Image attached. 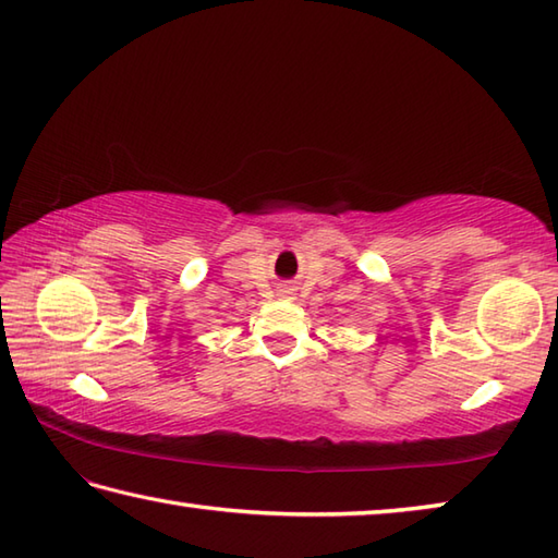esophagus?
I'll list each match as a JSON object with an SVG mask.
<instances>
[{
  "mask_svg": "<svg viewBox=\"0 0 558 558\" xmlns=\"http://www.w3.org/2000/svg\"><path fill=\"white\" fill-rule=\"evenodd\" d=\"M288 294H292L290 288H282V290H280V298H288Z\"/></svg>",
  "mask_w": 558,
  "mask_h": 558,
  "instance_id": "34e87169",
  "label": "esophagus"
}]
</instances>
